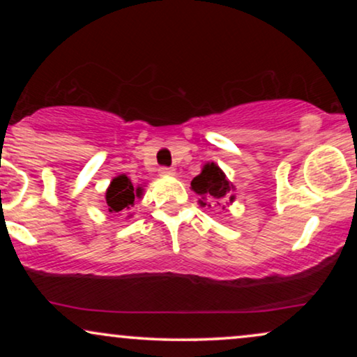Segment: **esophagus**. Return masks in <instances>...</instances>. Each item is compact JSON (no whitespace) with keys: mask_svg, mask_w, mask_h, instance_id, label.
Masks as SVG:
<instances>
[{"mask_svg":"<svg viewBox=\"0 0 357 357\" xmlns=\"http://www.w3.org/2000/svg\"><path fill=\"white\" fill-rule=\"evenodd\" d=\"M159 174L164 175V177H167V175H175V170L172 167H160Z\"/></svg>","mask_w":357,"mask_h":357,"instance_id":"1","label":"esophagus"}]
</instances>
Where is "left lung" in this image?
Listing matches in <instances>:
<instances>
[{"label":"left lung","instance_id":"left-lung-1","mask_svg":"<svg viewBox=\"0 0 357 357\" xmlns=\"http://www.w3.org/2000/svg\"><path fill=\"white\" fill-rule=\"evenodd\" d=\"M192 190L202 197V199L198 202L202 206H222L224 209L226 204H222V201L225 203L234 202V195H231L234 190L232 183L226 178V174L219 169V165L214 162H208L203 165L202 174L192 180ZM206 199H208V202H206Z\"/></svg>","mask_w":357,"mask_h":357}]
</instances>
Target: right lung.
<instances>
[{
  "label": "right lung",
  "mask_w": 357,
  "mask_h": 357,
  "mask_svg": "<svg viewBox=\"0 0 357 357\" xmlns=\"http://www.w3.org/2000/svg\"><path fill=\"white\" fill-rule=\"evenodd\" d=\"M141 195H143V188H135L131 180L121 174L110 182V187L105 193V202L109 204L110 213H120L133 206L135 198H139Z\"/></svg>",
  "instance_id": "right-lung-1"
}]
</instances>
